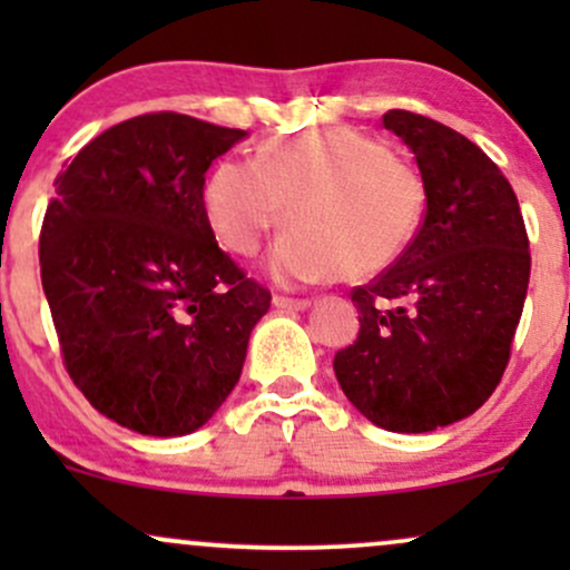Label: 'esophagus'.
I'll return each mask as SVG.
<instances>
[{"label":"esophagus","mask_w":570,"mask_h":570,"mask_svg":"<svg viewBox=\"0 0 570 570\" xmlns=\"http://www.w3.org/2000/svg\"><path fill=\"white\" fill-rule=\"evenodd\" d=\"M273 305H276L278 311H305V307H311V299L284 297V294H276V297H273Z\"/></svg>","instance_id":"obj_1"}]
</instances>
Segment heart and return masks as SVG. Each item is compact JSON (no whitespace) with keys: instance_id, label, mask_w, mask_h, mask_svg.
<instances>
[{"instance_id":"heart-1","label":"heart","mask_w":570,"mask_h":570,"mask_svg":"<svg viewBox=\"0 0 570 570\" xmlns=\"http://www.w3.org/2000/svg\"><path fill=\"white\" fill-rule=\"evenodd\" d=\"M200 200L208 227L238 257H254L286 222L271 257L278 281H358L389 271L412 246L426 181L381 141L332 128L265 141L254 163L219 160Z\"/></svg>"}]
</instances>
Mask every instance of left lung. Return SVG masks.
Segmentation results:
<instances>
[{
	"label": "left lung",
	"mask_w": 570,
	"mask_h": 570,
	"mask_svg": "<svg viewBox=\"0 0 570 570\" xmlns=\"http://www.w3.org/2000/svg\"><path fill=\"white\" fill-rule=\"evenodd\" d=\"M383 126L415 155L426 217L389 271L351 292L362 326L335 375L375 426L423 434L472 415L501 383L531 252L512 185L474 141L404 109Z\"/></svg>",
	"instance_id": "obj_1"
}]
</instances>
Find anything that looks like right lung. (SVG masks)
Here are the masks:
<instances>
[{"label": "right lung", "instance_id": "right-lung-1", "mask_svg": "<svg viewBox=\"0 0 570 570\" xmlns=\"http://www.w3.org/2000/svg\"><path fill=\"white\" fill-rule=\"evenodd\" d=\"M246 130L130 117L56 176L39 233L42 289L77 389L147 436H185L238 383L271 292L222 252L203 181Z\"/></svg>", "mask_w": 570, "mask_h": 570}]
</instances>
